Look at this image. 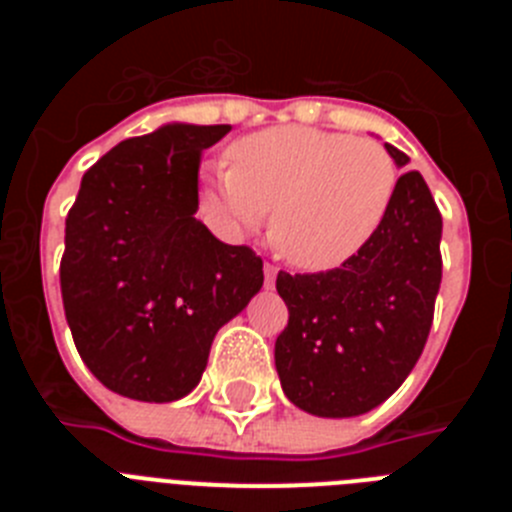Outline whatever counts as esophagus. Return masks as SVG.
Wrapping results in <instances>:
<instances>
[{"instance_id": "34e87169", "label": "esophagus", "mask_w": 512, "mask_h": 512, "mask_svg": "<svg viewBox=\"0 0 512 512\" xmlns=\"http://www.w3.org/2000/svg\"><path fill=\"white\" fill-rule=\"evenodd\" d=\"M277 274H279L277 266L266 261V264H264V282H266V287H274V282H277Z\"/></svg>"}]
</instances>
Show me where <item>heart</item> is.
<instances>
[{
    "mask_svg": "<svg viewBox=\"0 0 512 512\" xmlns=\"http://www.w3.org/2000/svg\"><path fill=\"white\" fill-rule=\"evenodd\" d=\"M228 158L207 179V210L241 233L274 207L271 241L305 271L354 259L395 200V158L377 140L284 125L235 140Z\"/></svg>",
    "mask_w": 512,
    "mask_h": 512,
    "instance_id": "obj_1",
    "label": "heart"
}]
</instances>
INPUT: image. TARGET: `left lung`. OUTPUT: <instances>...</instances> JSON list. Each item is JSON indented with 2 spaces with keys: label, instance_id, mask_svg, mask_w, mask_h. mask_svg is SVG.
I'll return each mask as SVG.
<instances>
[{
  "label": "left lung",
  "instance_id": "8db88e82",
  "mask_svg": "<svg viewBox=\"0 0 512 512\" xmlns=\"http://www.w3.org/2000/svg\"><path fill=\"white\" fill-rule=\"evenodd\" d=\"M384 148L400 169L410 161ZM441 228L425 179L405 171L382 228L354 259L320 274L279 271L289 323L274 361L289 402L318 418H354L408 379L431 333Z\"/></svg>",
  "mask_w": 512,
  "mask_h": 512
}]
</instances>
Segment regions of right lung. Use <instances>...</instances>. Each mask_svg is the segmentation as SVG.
<instances>
[{
	"mask_svg": "<svg viewBox=\"0 0 512 512\" xmlns=\"http://www.w3.org/2000/svg\"><path fill=\"white\" fill-rule=\"evenodd\" d=\"M230 125H164L104 153L66 217L61 295L76 351L122 397L174 402L200 384L212 338L264 284V261L194 212L205 148Z\"/></svg>",
	"mask_w": 512,
	"mask_h": 512,
	"instance_id": "add662e5",
	"label": "right lung"
}]
</instances>
